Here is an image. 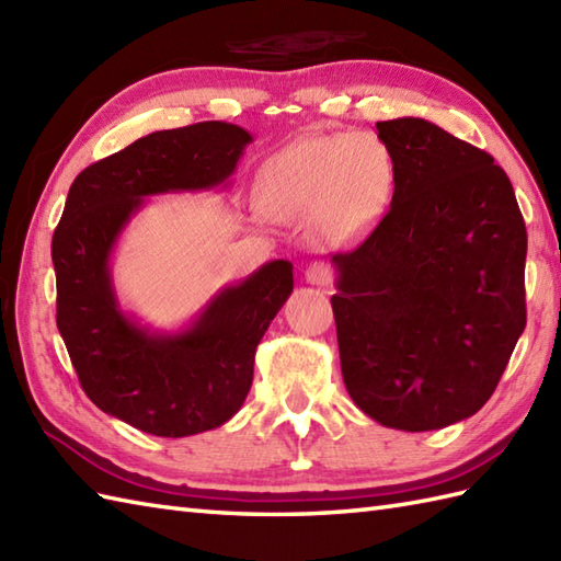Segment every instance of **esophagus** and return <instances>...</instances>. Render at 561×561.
<instances>
[{"mask_svg": "<svg viewBox=\"0 0 561 561\" xmlns=\"http://www.w3.org/2000/svg\"><path fill=\"white\" fill-rule=\"evenodd\" d=\"M306 279L311 284H320V287H325V284L332 282V270L325 265V262H311L306 270Z\"/></svg>", "mask_w": 561, "mask_h": 561, "instance_id": "1", "label": "esophagus"}]
</instances>
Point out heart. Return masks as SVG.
Masks as SVG:
<instances>
[{
	"label": "heart",
	"instance_id": "heart-1",
	"mask_svg": "<svg viewBox=\"0 0 561 561\" xmlns=\"http://www.w3.org/2000/svg\"><path fill=\"white\" fill-rule=\"evenodd\" d=\"M392 190L388 149L374 137L306 139L260 173L257 199L267 217L308 226L323 243L342 245L378 221Z\"/></svg>",
	"mask_w": 561,
	"mask_h": 561
}]
</instances>
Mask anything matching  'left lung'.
I'll return each mask as SVG.
<instances>
[{"label": "left lung", "mask_w": 561, "mask_h": 561, "mask_svg": "<svg viewBox=\"0 0 561 561\" xmlns=\"http://www.w3.org/2000/svg\"><path fill=\"white\" fill-rule=\"evenodd\" d=\"M376 127L396 193L332 255L342 378L378 424L432 432L492 398L526 328V221L486 151L422 117Z\"/></svg>", "instance_id": "obj_1"}]
</instances>
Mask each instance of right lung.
<instances>
[{"mask_svg":"<svg viewBox=\"0 0 561 561\" xmlns=\"http://www.w3.org/2000/svg\"><path fill=\"white\" fill-rule=\"evenodd\" d=\"M250 137L231 123L161 129L83 169L53 236L57 330L99 410L153 436L217 428L241 410L255 350L294 289L289 260H272L221 289L187 330L157 335L117 306L111 253L147 195L209 190L236 171Z\"/></svg>","mask_w":561,"mask_h":561,"instance_id":"right-lung-1","label":"right lung"}]
</instances>
